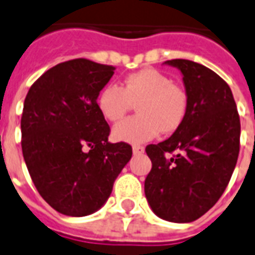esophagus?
<instances>
[{
  "mask_svg": "<svg viewBox=\"0 0 255 255\" xmlns=\"http://www.w3.org/2000/svg\"><path fill=\"white\" fill-rule=\"evenodd\" d=\"M132 151H133V153H135V155H141V153H144V147H140V145H133V147H132Z\"/></svg>",
  "mask_w": 255,
  "mask_h": 255,
  "instance_id": "34e87169",
  "label": "esophagus"
}]
</instances>
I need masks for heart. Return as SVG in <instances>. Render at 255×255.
Here are the masks:
<instances>
[{"label":"heart","instance_id":"obj_1","mask_svg":"<svg viewBox=\"0 0 255 255\" xmlns=\"http://www.w3.org/2000/svg\"><path fill=\"white\" fill-rule=\"evenodd\" d=\"M132 104L137 116L116 124L112 136L118 141L140 144L159 135L174 132L182 124L188 111V96L165 74L144 69L128 75L123 86L107 85L99 92L98 107L110 122L123 118Z\"/></svg>","mask_w":255,"mask_h":255}]
</instances>
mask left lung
<instances>
[{
    "instance_id": "obj_1",
    "label": "left lung",
    "mask_w": 255,
    "mask_h": 255,
    "mask_svg": "<svg viewBox=\"0 0 255 255\" xmlns=\"http://www.w3.org/2000/svg\"><path fill=\"white\" fill-rule=\"evenodd\" d=\"M164 63L180 70L188 111L169 139L145 148L152 169L144 192L157 217L185 224L204 216L226 189L240 153L241 123L232 90L214 71L188 59Z\"/></svg>"
}]
</instances>
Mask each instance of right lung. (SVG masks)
Returning <instances> with one entry per match:
<instances>
[{
  "instance_id": "obj_1",
  "label": "right lung",
  "mask_w": 255,
  "mask_h": 255,
  "mask_svg": "<svg viewBox=\"0 0 255 255\" xmlns=\"http://www.w3.org/2000/svg\"><path fill=\"white\" fill-rule=\"evenodd\" d=\"M115 67L73 59L47 70L30 87L21 119L22 153L34 185L53 209L70 217L95 213L132 157L110 143L98 96Z\"/></svg>"
}]
</instances>
